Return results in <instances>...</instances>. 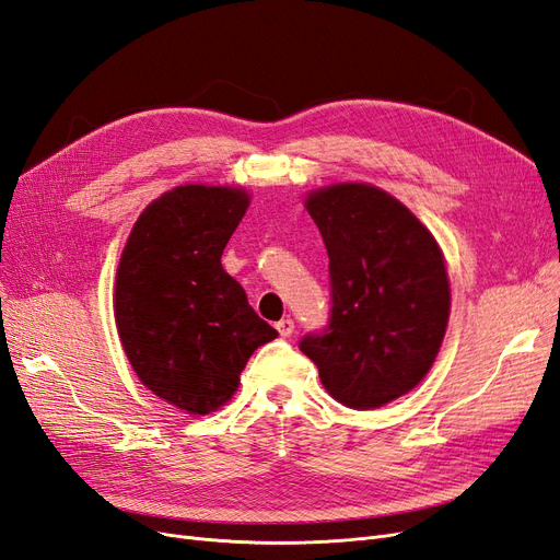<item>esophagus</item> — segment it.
I'll return each instance as SVG.
<instances>
[{
  "mask_svg": "<svg viewBox=\"0 0 560 560\" xmlns=\"http://www.w3.org/2000/svg\"><path fill=\"white\" fill-rule=\"evenodd\" d=\"M276 329H278V334L280 336H292L294 334V319H290V317H282L278 325H276Z\"/></svg>",
  "mask_w": 560,
  "mask_h": 560,
  "instance_id": "34e87169",
  "label": "esophagus"
}]
</instances>
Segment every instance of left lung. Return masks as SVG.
<instances>
[{
  "label": "left lung",
  "mask_w": 560,
  "mask_h": 560,
  "mask_svg": "<svg viewBox=\"0 0 560 560\" xmlns=\"http://www.w3.org/2000/svg\"><path fill=\"white\" fill-rule=\"evenodd\" d=\"M306 208L329 254L327 327L299 341L322 385L350 409L413 389L444 341L451 290L432 233L389 194L336 184Z\"/></svg>",
  "instance_id": "1"
}]
</instances>
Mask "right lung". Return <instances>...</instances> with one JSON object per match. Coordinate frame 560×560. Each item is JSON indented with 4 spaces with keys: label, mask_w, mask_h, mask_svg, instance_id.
Instances as JSON below:
<instances>
[{
    "label": "right lung",
    "mask_w": 560,
    "mask_h": 560,
    "mask_svg": "<svg viewBox=\"0 0 560 560\" xmlns=\"http://www.w3.org/2000/svg\"><path fill=\"white\" fill-rule=\"evenodd\" d=\"M247 206L241 189L177 186L140 214L118 264L124 350L151 393L182 411L219 409L252 352L278 336L222 266Z\"/></svg>",
    "instance_id": "add662e5"
}]
</instances>
